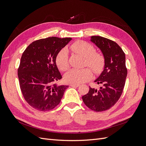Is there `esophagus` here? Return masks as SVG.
<instances>
[{
    "label": "esophagus",
    "instance_id": "34e87169",
    "mask_svg": "<svg viewBox=\"0 0 146 146\" xmlns=\"http://www.w3.org/2000/svg\"><path fill=\"white\" fill-rule=\"evenodd\" d=\"M70 86L72 87H78V86H80V85H74V84H70Z\"/></svg>",
    "mask_w": 146,
    "mask_h": 146
}]
</instances>
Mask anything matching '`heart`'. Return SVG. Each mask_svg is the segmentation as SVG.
Masks as SVG:
<instances>
[{
	"label": "heart",
	"instance_id": "b5f03b06",
	"mask_svg": "<svg viewBox=\"0 0 146 146\" xmlns=\"http://www.w3.org/2000/svg\"><path fill=\"white\" fill-rule=\"evenodd\" d=\"M69 49L85 58V65L91 68L94 73L99 74L104 68L105 59L101 53L95 52L94 47L86 41H77L69 46ZM55 62L58 68L65 71L69 67L68 51L65 48L61 49L57 54ZM92 72L88 68L81 69H71L64 75L65 81L70 84L79 85L90 80Z\"/></svg>",
	"mask_w": 146,
	"mask_h": 146
}]
</instances>
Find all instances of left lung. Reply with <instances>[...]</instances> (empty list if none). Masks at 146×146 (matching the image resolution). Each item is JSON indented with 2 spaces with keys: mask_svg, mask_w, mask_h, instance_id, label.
Returning a JSON list of instances; mask_svg holds the SVG:
<instances>
[{
  "mask_svg": "<svg viewBox=\"0 0 146 146\" xmlns=\"http://www.w3.org/2000/svg\"><path fill=\"white\" fill-rule=\"evenodd\" d=\"M91 41L102 52L105 64L103 72L94 81L101 86L99 90L90 87L82 99L90 109L100 112L115 105L122 93L127 75L125 55L121 47L109 39L92 36Z\"/></svg>",
  "mask_w": 146,
  "mask_h": 146,
  "instance_id": "1",
  "label": "left lung"
}]
</instances>
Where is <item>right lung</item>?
<instances>
[{"instance_id":"add662e5","label":"right lung","mask_w":146,"mask_h":146,"mask_svg":"<svg viewBox=\"0 0 146 146\" xmlns=\"http://www.w3.org/2000/svg\"><path fill=\"white\" fill-rule=\"evenodd\" d=\"M71 38L49 37L35 41L26 48L17 70L25 101L33 108L46 111L55 108L68 86L58 85L62 78L57 68V54Z\"/></svg>"}]
</instances>
